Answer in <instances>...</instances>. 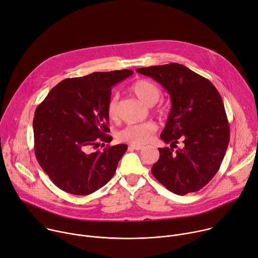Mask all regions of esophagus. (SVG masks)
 <instances>
[{"label":"esophagus","instance_id":"obj_1","mask_svg":"<svg viewBox=\"0 0 258 258\" xmlns=\"http://www.w3.org/2000/svg\"><path fill=\"white\" fill-rule=\"evenodd\" d=\"M128 148L130 149H135V150H141V149L144 148V146H142V145H136V144H130Z\"/></svg>","mask_w":258,"mask_h":258}]
</instances>
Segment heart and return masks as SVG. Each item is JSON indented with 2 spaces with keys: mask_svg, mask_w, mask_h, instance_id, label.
Masks as SVG:
<instances>
[{
  "mask_svg": "<svg viewBox=\"0 0 258 258\" xmlns=\"http://www.w3.org/2000/svg\"><path fill=\"white\" fill-rule=\"evenodd\" d=\"M131 90L140 101L149 106L155 104L161 96V90L158 85L147 79H140L136 81L132 85ZM106 111L111 120L117 119V116H118V98L117 96L110 97L107 102ZM156 130L157 125L152 121L128 124L118 132L117 138L122 142L142 145L150 141Z\"/></svg>",
  "mask_w": 258,
  "mask_h": 258,
  "instance_id": "b5f03b06",
  "label": "heart"
}]
</instances>
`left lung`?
<instances>
[{
	"label": "left lung",
	"instance_id": "left-lung-1",
	"mask_svg": "<svg viewBox=\"0 0 258 258\" xmlns=\"http://www.w3.org/2000/svg\"><path fill=\"white\" fill-rule=\"evenodd\" d=\"M170 93L172 108L151 172L170 191L184 196L202 189L218 172L229 142V124L220 93L208 79L183 64L140 68ZM183 147L173 151L178 140Z\"/></svg>",
	"mask_w": 258,
	"mask_h": 258
}]
</instances>
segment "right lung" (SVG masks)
<instances>
[{
    "instance_id": "right-lung-1",
    "label": "right lung",
    "mask_w": 258,
    "mask_h": 258,
    "mask_svg": "<svg viewBox=\"0 0 258 258\" xmlns=\"http://www.w3.org/2000/svg\"><path fill=\"white\" fill-rule=\"evenodd\" d=\"M132 70L95 72L67 78L37 107L33 120L35 154L43 171L61 190L86 196L107 184L127 146L110 143L107 102L111 88L133 75Z\"/></svg>"
}]
</instances>
